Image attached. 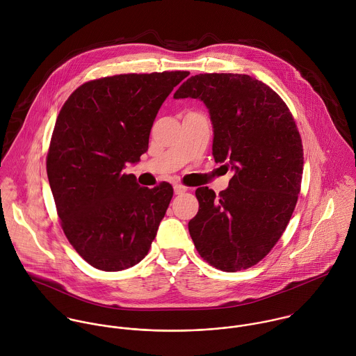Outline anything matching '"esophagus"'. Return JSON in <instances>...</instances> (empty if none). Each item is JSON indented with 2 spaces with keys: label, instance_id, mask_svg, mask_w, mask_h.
Returning a JSON list of instances; mask_svg holds the SVG:
<instances>
[{
  "label": "esophagus",
  "instance_id": "esophagus-1",
  "mask_svg": "<svg viewBox=\"0 0 356 356\" xmlns=\"http://www.w3.org/2000/svg\"><path fill=\"white\" fill-rule=\"evenodd\" d=\"M173 190H175V194H177V195L184 194V193L187 191V188H186L184 186H181V184H175V186H173Z\"/></svg>",
  "mask_w": 356,
  "mask_h": 356
}]
</instances>
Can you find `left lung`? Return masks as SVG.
I'll list each match as a JSON object with an SVG mask.
<instances>
[{
  "instance_id": "obj_1",
  "label": "left lung",
  "mask_w": 356,
  "mask_h": 356,
  "mask_svg": "<svg viewBox=\"0 0 356 356\" xmlns=\"http://www.w3.org/2000/svg\"><path fill=\"white\" fill-rule=\"evenodd\" d=\"M198 98L208 108L212 155L234 172L219 195L195 190L200 209L188 232L216 269L237 272L264 259L284 233L301 190L304 149L286 102L265 83L238 73H201L173 98Z\"/></svg>"
}]
</instances>
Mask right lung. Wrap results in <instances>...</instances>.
<instances>
[{"label": "right lung", "mask_w": 356, "mask_h": 356, "mask_svg": "<svg viewBox=\"0 0 356 356\" xmlns=\"http://www.w3.org/2000/svg\"><path fill=\"white\" fill-rule=\"evenodd\" d=\"M190 72L129 73L87 81L63 104L47 175L63 233L91 266L119 272L149 251L173 197L123 173L148 149L156 113Z\"/></svg>", "instance_id": "right-lung-1"}]
</instances>
